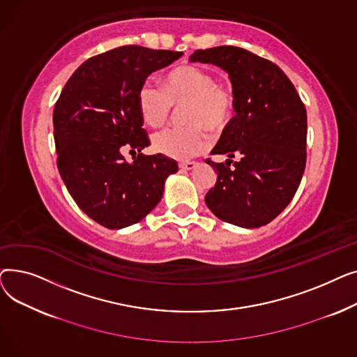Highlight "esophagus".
I'll return each mask as SVG.
<instances>
[{
  "label": "esophagus",
  "mask_w": 357,
  "mask_h": 357,
  "mask_svg": "<svg viewBox=\"0 0 357 357\" xmlns=\"http://www.w3.org/2000/svg\"><path fill=\"white\" fill-rule=\"evenodd\" d=\"M179 167L183 169V171H192V169L197 167V162H181Z\"/></svg>",
  "instance_id": "obj_1"
}]
</instances>
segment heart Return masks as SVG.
Masks as SVG:
<instances>
[{
  "label": "heart",
  "mask_w": 357,
  "mask_h": 357,
  "mask_svg": "<svg viewBox=\"0 0 357 357\" xmlns=\"http://www.w3.org/2000/svg\"><path fill=\"white\" fill-rule=\"evenodd\" d=\"M165 88L146 79L137 92V107L143 121L159 127L171 117L174 107H182L186 126L166 127L153 135L156 152L174 159L197 156L208 144V133L220 136L236 112L231 85L217 82L215 75L197 65H183L167 73Z\"/></svg>",
  "instance_id": "heart-1"
}]
</instances>
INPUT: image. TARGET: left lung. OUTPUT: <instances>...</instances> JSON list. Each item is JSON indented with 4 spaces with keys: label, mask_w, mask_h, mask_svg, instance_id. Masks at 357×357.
Returning a JSON list of instances; mask_svg holds the SVG:
<instances>
[{
    "label": "left lung",
    "mask_w": 357,
    "mask_h": 357,
    "mask_svg": "<svg viewBox=\"0 0 357 357\" xmlns=\"http://www.w3.org/2000/svg\"><path fill=\"white\" fill-rule=\"evenodd\" d=\"M190 62L226 70L236 93V116L211 152L229 159L205 160L217 172L205 204L215 217L234 226H266L287 208L304 175L305 105L282 69L246 49L195 50ZM234 155L241 158L238 162L231 160Z\"/></svg>",
    "instance_id": "obj_1"
}]
</instances>
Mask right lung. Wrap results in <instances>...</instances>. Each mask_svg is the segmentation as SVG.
<instances>
[{"label": "right lung", "mask_w": 357, "mask_h": 357, "mask_svg": "<svg viewBox=\"0 0 357 357\" xmlns=\"http://www.w3.org/2000/svg\"><path fill=\"white\" fill-rule=\"evenodd\" d=\"M183 53L121 46L85 61L63 86L53 109L58 169L78 207L101 226L117 230L143 220L159 204L165 181L178 163L150 144L137 92L152 72ZM137 149L128 164L122 150Z\"/></svg>", "instance_id": "add662e5"}]
</instances>
